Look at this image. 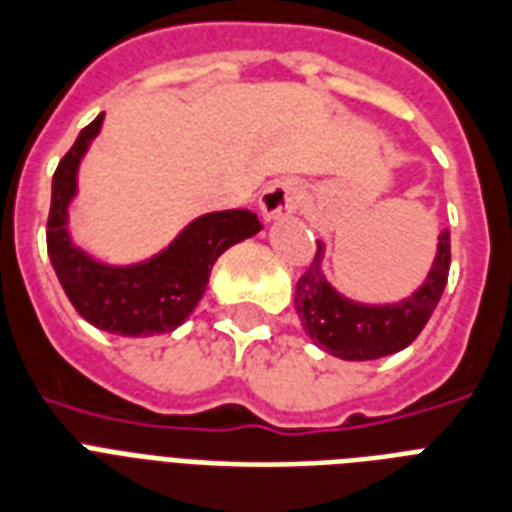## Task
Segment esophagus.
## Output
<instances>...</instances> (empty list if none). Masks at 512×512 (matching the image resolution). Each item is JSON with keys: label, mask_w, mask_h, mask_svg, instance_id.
<instances>
[{"label": "esophagus", "mask_w": 512, "mask_h": 512, "mask_svg": "<svg viewBox=\"0 0 512 512\" xmlns=\"http://www.w3.org/2000/svg\"><path fill=\"white\" fill-rule=\"evenodd\" d=\"M299 202H302V186L297 180H275L261 191L259 210L264 221H280L286 215L297 213Z\"/></svg>", "instance_id": "obj_1"}]
</instances>
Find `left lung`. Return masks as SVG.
Instances as JSON below:
<instances>
[{
    "label": "left lung",
    "mask_w": 512,
    "mask_h": 512,
    "mask_svg": "<svg viewBox=\"0 0 512 512\" xmlns=\"http://www.w3.org/2000/svg\"><path fill=\"white\" fill-rule=\"evenodd\" d=\"M432 270L418 291L394 305H364L343 297L324 275V242L313 264L297 280L294 307L307 337L345 361H370L402 351L416 340L443 297L451 267V232L437 237Z\"/></svg>",
    "instance_id": "obj_1"
}]
</instances>
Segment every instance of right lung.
Wrapping results in <instances>:
<instances>
[{"instance_id":"1","label":"right lung","mask_w":512,"mask_h":512,"mask_svg":"<svg viewBox=\"0 0 512 512\" xmlns=\"http://www.w3.org/2000/svg\"><path fill=\"white\" fill-rule=\"evenodd\" d=\"M99 113L59 161L51 188L48 256L64 294L88 324L121 337H151L178 329L197 307L218 256L261 232L251 210H218L194 218L164 251L137 264H105L78 248L69 234V205L78 169L102 129Z\"/></svg>"}]
</instances>
